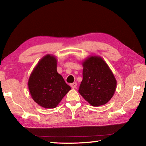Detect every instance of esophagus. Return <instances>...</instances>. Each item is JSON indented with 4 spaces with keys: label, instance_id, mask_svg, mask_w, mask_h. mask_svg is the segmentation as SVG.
<instances>
[{
    "label": "esophagus",
    "instance_id": "esophagus-1",
    "mask_svg": "<svg viewBox=\"0 0 146 146\" xmlns=\"http://www.w3.org/2000/svg\"><path fill=\"white\" fill-rule=\"evenodd\" d=\"M71 87L73 89H75L76 88V86H77V84H76V82H74V83H72L71 84Z\"/></svg>",
    "mask_w": 146,
    "mask_h": 146
}]
</instances>
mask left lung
Segmentation results:
<instances>
[{
    "label": "left lung",
    "mask_w": 146,
    "mask_h": 146,
    "mask_svg": "<svg viewBox=\"0 0 146 146\" xmlns=\"http://www.w3.org/2000/svg\"><path fill=\"white\" fill-rule=\"evenodd\" d=\"M83 79L79 93L92 106L98 107L111 100L117 88V80L106 61L91 55L82 61Z\"/></svg>",
    "instance_id": "obj_1"
}]
</instances>
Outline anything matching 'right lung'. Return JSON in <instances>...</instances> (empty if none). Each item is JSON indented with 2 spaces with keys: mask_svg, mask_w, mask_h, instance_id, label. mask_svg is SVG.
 Returning a JSON list of instances; mask_svg holds the SVG:
<instances>
[{
  "mask_svg": "<svg viewBox=\"0 0 146 146\" xmlns=\"http://www.w3.org/2000/svg\"><path fill=\"white\" fill-rule=\"evenodd\" d=\"M56 66V56L47 54L38 62L29 77L28 86L31 97L42 108H55L71 90L57 72Z\"/></svg>",
  "mask_w": 146,
  "mask_h": 146,
  "instance_id": "1",
  "label": "right lung"
}]
</instances>
